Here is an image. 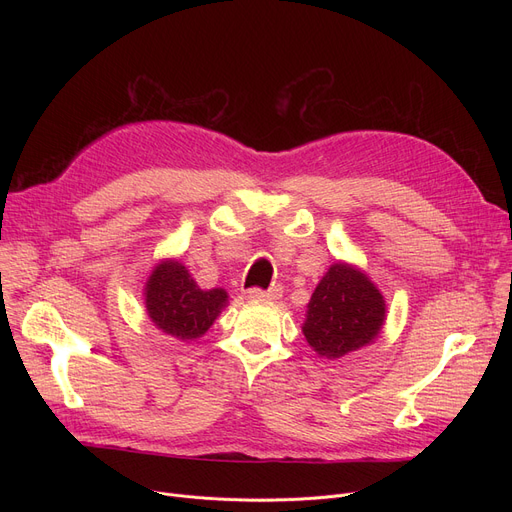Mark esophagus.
Masks as SVG:
<instances>
[{"label":"esophagus","instance_id":"esophagus-1","mask_svg":"<svg viewBox=\"0 0 512 512\" xmlns=\"http://www.w3.org/2000/svg\"><path fill=\"white\" fill-rule=\"evenodd\" d=\"M247 297L251 301H261V303H272L278 301L282 297V288L280 286H272L270 290H261V288H251L247 290Z\"/></svg>","mask_w":512,"mask_h":512}]
</instances>
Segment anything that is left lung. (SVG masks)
<instances>
[{"label": "left lung", "mask_w": 512, "mask_h": 512, "mask_svg": "<svg viewBox=\"0 0 512 512\" xmlns=\"http://www.w3.org/2000/svg\"><path fill=\"white\" fill-rule=\"evenodd\" d=\"M386 313L384 294L361 267L336 261L315 286L301 328L319 357L342 359L375 342Z\"/></svg>", "instance_id": "left-lung-1"}]
</instances>
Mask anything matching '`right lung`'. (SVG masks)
<instances>
[{
    "instance_id": "add662e5",
    "label": "right lung",
    "mask_w": 512,
    "mask_h": 512,
    "mask_svg": "<svg viewBox=\"0 0 512 512\" xmlns=\"http://www.w3.org/2000/svg\"><path fill=\"white\" fill-rule=\"evenodd\" d=\"M143 299L153 326L164 334L191 342L201 338L228 305L224 288L203 290L178 259H161L151 270Z\"/></svg>"
}]
</instances>
